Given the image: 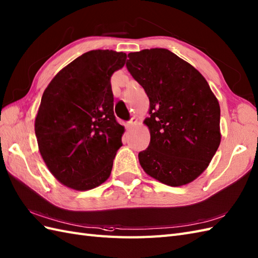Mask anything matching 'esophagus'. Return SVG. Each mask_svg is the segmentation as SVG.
I'll list each match as a JSON object with an SVG mask.
<instances>
[{"mask_svg":"<svg viewBox=\"0 0 258 258\" xmlns=\"http://www.w3.org/2000/svg\"><path fill=\"white\" fill-rule=\"evenodd\" d=\"M137 123H138V119H137L136 117H133V118L130 119V121H128V123H127V128H128V129H133Z\"/></svg>","mask_w":258,"mask_h":258,"instance_id":"1","label":"esophagus"}]
</instances>
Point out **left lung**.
I'll return each mask as SVG.
<instances>
[{
  "mask_svg": "<svg viewBox=\"0 0 258 258\" xmlns=\"http://www.w3.org/2000/svg\"><path fill=\"white\" fill-rule=\"evenodd\" d=\"M128 58V71L150 100L143 123L151 140L138 155L140 165L165 185L189 184L221 142L218 99L202 73L167 49H144Z\"/></svg>",
  "mask_w": 258,
  "mask_h": 258,
  "instance_id": "left-lung-1",
  "label": "left lung"
}]
</instances>
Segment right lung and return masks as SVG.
I'll use <instances>...</instances> for the list:
<instances>
[{
    "label": "right lung",
    "mask_w": 258,
    "mask_h": 258,
    "mask_svg": "<svg viewBox=\"0 0 258 258\" xmlns=\"http://www.w3.org/2000/svg\"><path fill=\"white\" fill-rule=\"evenodd\" d=\"M127 54L92 50L51 80L35 119L38 149L48 169L74 190L93 189L110 176L124 127L116 121L110 78Z\"/></svg>",
    "instance_id": "right-lung-1"
}]
</instances>
